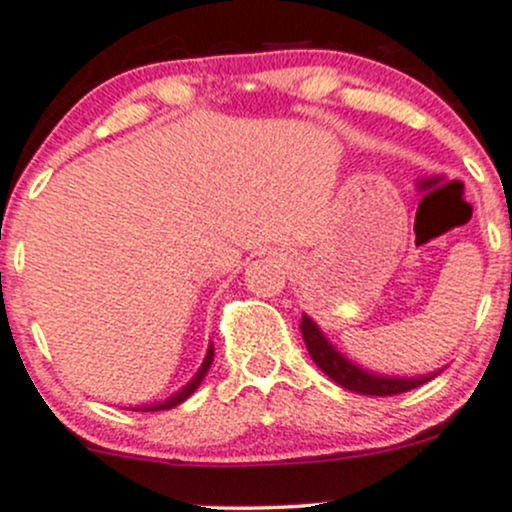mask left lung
Here are the masks:
<instances>
[{
	"label": "left lung",
	"instance_id": "1",
	"mask_svg": "<svg viewBox=\"0 0 512 512\" xmlns=\"http://www.w3.org/2000/svg\"><path fill=\"white\" fill-rule=\"evenodd\" d=\"M302 337L304 344H307V352L314 359V364L324 371L332 381H337L339 386L344 389L356 391V394H364V396H394V394H404V391L418 389L423 386L426 381H431L433 376H421V379H394V376H379V374H371V371L359 369V366L352 364L349 359H344L332 344L324 339V334L319 332L317 324L302 314Z\"/></svg>",
	"mask_w": 512,
	"mask_h": 512
}]
</instances>
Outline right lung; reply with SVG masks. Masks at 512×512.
I'll list each match as a JSON object with an SVG mask.
<instances>
[{"mask_svg":"<svg viewBox=\"0 0 512 512\" xmlns=\"http://www.w3.org/2000/svg\"><path fill=\"white\" fill-rule=\"evenodd\" d=\"M213 356H215V349L210 347V349H208V354H205V361H203V366H200V369H198V374H195L193 379H190V384H188V386H183V389H180L178 394H175V396H170V399H165V401H160V404L141 406V409H136V411H168V409H173V406L183 404V401L188 399V396L193 394L195 389H198V386H200V381L205 379V374H208L210 364H213Z\"/></svg>","mask_w":512,"mask_h":512,"instance_id":"obj_1","label":"right lung"}]
</instances>
